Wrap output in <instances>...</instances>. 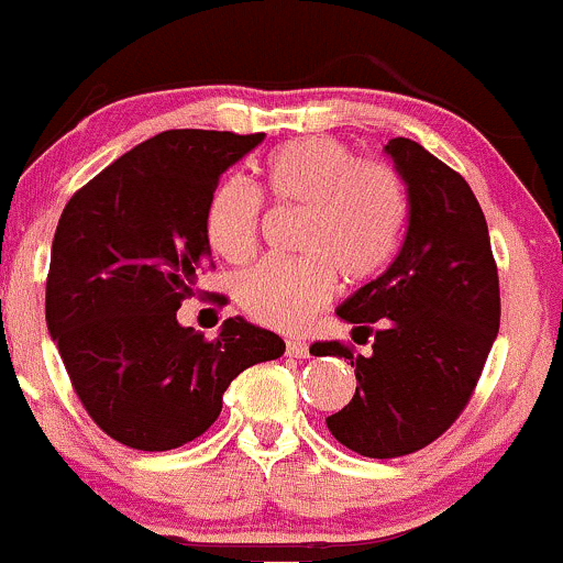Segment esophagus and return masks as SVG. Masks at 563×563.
<instances>
[{
  "label": "esophagus",
  "instance_id": "esophagus-1",
  "mask_svg": "<svg viewBox=\"0 0 563 563\" xmlns=\"http://www.w3.org/2000/svg\"><path fill=\"white\" fill-rule=\"evenodd\" d=\"M287 356L308 358V343H302V340H287Z\"/></svg>",
  "mask_w": 563,
  "mask_h": 563
}]
</instances>
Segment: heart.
<instances>
[{"label": "heart", "instance_id": "b5f03b06", "mask_svg": "<svg viewBox=\"0 0 563 563\" xmlns=\"http://www.w3.org/2000/svg\"><path fill=\"white\" fill-rule=\"evenodd\" d=\"M271 197L306 207L298 250L302 257H265L242 271L233 295L242 311L274 330H300L334 295L338 276L364 284L394 261L407 225V191L394 169L364 164L327 137L287 143L265 162ZM261 197L231 178L207 207L210 247L225 261H244L257 244Z\"/></svg>", "mask_w": 563, "mask_h": 563}]
</instances>
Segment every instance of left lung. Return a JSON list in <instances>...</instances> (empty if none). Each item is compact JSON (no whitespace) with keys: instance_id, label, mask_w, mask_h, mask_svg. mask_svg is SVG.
I'll list each match as a JSON object with an SVG mask.
<instances>
[{"instance_id":"1","label":"left lung","mask_w":563,"mask_h":563,"mask_svg":"<svg viewBox=\"0 0 563 563\" xmlns=\"http://www.w3.org/2000/svg\"><path fill=\"white\" fill-rule=\"evenodd\" d=\"M383 151L407 188V236L383 276L334 308L364 343L375 334L372 351L311 349L351 362L356 394L327 428L377 460L418 452L457 420L500 330L497 265L471 186L409 137Z\"/></svg>"}]
</instances>
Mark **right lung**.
<instances>
[{
    "label": "right lung",
    "mask_w": 563,
    "mask_h": 563,
    "mask_svg": "<svg viewBox=\"0 0 563 563\" xmlns=\"http://www.w3.org/2000/svg\"><path fill=\"white\" fill-rule=\"evenodd\" d=\"M257 135L167 130L74 194L53 239L47 330L90 418L119 444L167 452L218 420L223 394L284 340L242 316L214 340L178 308L210 261L205 218L220 175Z\"/></svg>",
    "instance_id": "obj_1"
}]
</instances>
